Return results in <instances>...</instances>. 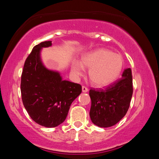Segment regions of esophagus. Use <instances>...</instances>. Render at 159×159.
I'll use <instances>...</instances> for the list:
<instances>
[{"label":"esophagus","mask_w":159,"mask_h":159,"mask_svg":"<svg viewBox=\"0 0 159 159\" xmlns=\"http://www.w3.org/2000/svg\"><path fill=\"white\" fill-rule=\"evenodd\" d=\"M88 91V89L85 86H82V92L83 93H87Z\"/></svg>","instance_id":"obj_1"}]
</instances>
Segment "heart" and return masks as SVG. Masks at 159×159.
<instances>
[{
    "mask_svg": "<svg viewBox=\"0 0 159 159\" xmlns=\"http://www.w3.org/2000/svg\"><path fill=\"white\" fill-rule=\"evenodd\" d=\"M85 67L89 69V78L98 87H104L114 82L123 68V60L119 54L104 48L86 53L81 58V62L74 61L71 71L75 76L84 74Z\"/></svg>",
    "mask_w": 159,
    "mask_h": 159,
    "instance_id": "obj_1",
    "label": "heart"
}]
</instances>
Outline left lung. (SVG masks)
I'll use <instances>...</instances> for the list:
<instances>
[{"label":"left lung","instance_id":"left-lung-1","mask_svg":"<svg viewBox=\"0 0 159 159\" xmlns=\"http://www.w3.org/2000/svg\"><path fill=\"white\" fill-rule=\"evenodd\" d=\"M133 78L130 68L122 77L105 89H91L90 119L101 128H109L120 121L126 114L133 95Z\"/></svg>","mask_w":159,"mask_h":159}]
</instances>
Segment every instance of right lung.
Segmentation results:
<instances>
[{
  "label": "right lung",
  "mask_w": 159,
  "mask_h": 159,
  "mask_svg": "<svg viewBox=\"0 0 159 159\" xmlns=\"http://www.w3.org/2000/svg\"><path fill=\"white\" fill-rule=\"evenodd\" d=\"M44 41L35 46L25 61L21 78L23 104L32 120L46 128L56 127L65 120L70 106L82 92L81 85L63 80L57 71L48 69L41 59Z\"/></svg>",
  "instance_id": "obj_1"
}]
</instances>
